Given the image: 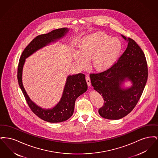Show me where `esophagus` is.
<instances>
[{
	"label": "esophagus",
	"mask_w": 158,
	"mask_h": 158,
	"mask_svg": "<svg viewBox=\"0 0 158 158\" xmlns=\"http://www.w3.org/2000/svg\"><path fill=\"white\" fill-rule=\"evenodd\" d=\"M86 82L88 86H90V77L89 76H86Z\"/></svg>",
	"instance_id": "obj_1"
}]
</instances>
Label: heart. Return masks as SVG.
Listing matches in <instances>:
<instances>
[{"label": "heart", "instance_id": "b5f03b06", "mask_svg": "<svg viewBox=\"0 0 158 158\" xmlns=\"http://www.w3.org/2000/svg\"><path fill=\"white\" fill-rule=\"evenodd\" d=\"M123 44L118 38L102 32L89 34L81 40L79 52L73 57L81 68H85L91 60V66L97 72H104L111 68L120 57Z\"/></svg>", "mask_w": 158, "mask_h": 158}]
</instances>
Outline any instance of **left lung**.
I'll use <instances>...</instances> for the list:
<instances>
[{
	"instance_id": "left-lung-1",
	"label": "left lung",
	"mask_w": 158,
	"mask_h": 158,
	"mask_svg": "<svg viewBox=\"0 0 158 158\" xmlns=\"http://www.w3.org/2000/svg\"><path fill=\"white\" fill-rule=\"evenodd\" d=\"M121 36L127 41V47L117 62L104 72L90 75L92 86L104 100L98 113L109 120L122 118L133 110L148 76L147 62L141 48L131 38ZM127 80L131 81L132 86L122 88Z\"/></svg>"
}]
</instances>
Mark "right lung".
Segmentation results:
<instances>
[{
    "label": "right lung",
    "instance_id": "right-lung-1",
    "mask_svg": "<svg viewBox=\"0 0 158 158\" xmlns=\"http://www.w3.org/2000/svg\"><path fill=\"white\" fill-rule=\"evenodd\" d=\"M69 30L68 28H62L37 36L23 51L18 64V83L27 104L39 118L49 123L63 122L72 117L74 112L76 99L88 89L85 76L82 73L68 76L60 101L52 108L44 109L32 101L25 90L23 83V67L27 58L50 43L63 37Z\"/></svg>",
    "mask_w": 158,
    "mask_h": 158
}]
</instances>
